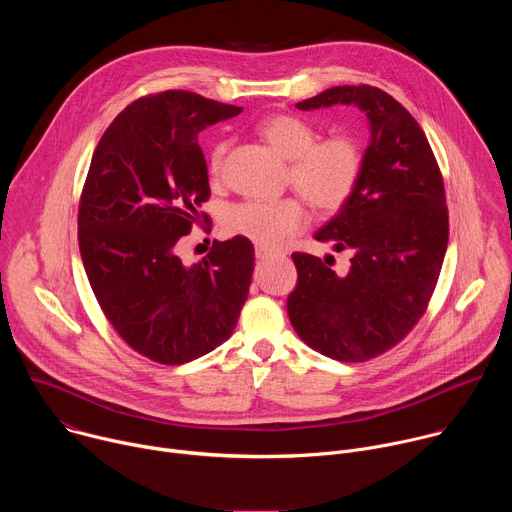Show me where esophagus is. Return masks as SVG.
<instances>
[{
	"label": "esophagus",
	"mask_w": 512,
	"mask_h": 512,
	"mask_svg": "<svg viewBox=\"0 0 512 512\" xmlns=\"http://www.w3.org/2000/svg\"><path fill=\"white\" fill-rule=\"evenodd\" d=\"M255 255H257V259H273V257H277L279 253H275V251H271V249H267V247H257V249H255Z\"/></svg>",
	"instance_id": "34e87169"
}]
</instances>
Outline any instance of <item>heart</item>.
Returning a JSON list of instances; mask_svg holds the SVG:
<instances>
[{
  "label": "heart",
  "instance_id": "obj_1",
  "mask_svg": "<svg viewBox=\"0 0 512 512\" xmlns=\"http://www.w3.org/2000/svg\"><path fill=\"white\" fill-rule=\"evenodd\" d=\"M259 135L289 164V182L322 214L338 212L354 194L362 174L360 145L350 135L320 139L318 129L304 117L273 113L259 121ZM229 150L218 141L210 154V174L218 176ZM306 208L298 198L245 200L227 216V229L267 249L285 247L306 227Z\"/></svg>",
  "mask_w": 512,
  "mask_h": 512
}]
</instances>
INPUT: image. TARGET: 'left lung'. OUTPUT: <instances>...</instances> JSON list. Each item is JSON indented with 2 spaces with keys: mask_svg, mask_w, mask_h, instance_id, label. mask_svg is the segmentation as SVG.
<instances>
[{
  "mask_svg": "<svg viewBox=\"0 0 512 512\" xmlns=\"http://www.w3.org/2000/svg\"><path fill=\"white\" fill-rule=\"evenodd\" d=\"M354 105L371 141L350 200L314 237L352 251L346 271L294 253L298 285L287 314L298 336L340 362H364L397 342L423 316L448 249V206L440 166L413 115L371 85L332 87L302 111Z\"/></svg>",
  "mask_w": 512,
  "mask_h": 512,
  "instance_id": "left-lung-1",
  "label": "left lung"
}]
</instances>
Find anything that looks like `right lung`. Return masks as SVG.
Returning a JSON list of instances; mask_svg holds the SVG:
<instances>
[{
    "label": "right lung",
    "mask_w": 512,
    "mask_h": 512,
    "mask_svg": "<svg viewBox=\"0 0 512 512\" xmlns=\"http://www.w3.org/2000/svg\"><path fill=\"white\" fill-rule=\"evenodd\" d=\"M243 109L190 91L127 105L103 133L79 204V249L93 294L139 354L184 364L231 338L247 302L255 249L214 241L184 265L178 245L210 196L198 133Z\"/></svg>",
    "instance_id": "add662e5"
}]
</instances>
